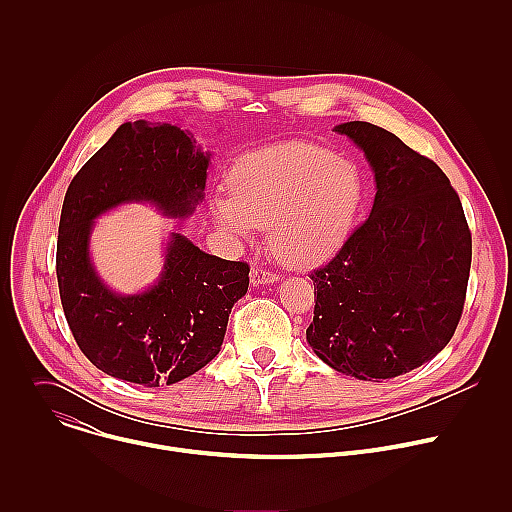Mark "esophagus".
I'll list each match as a JSON object with an SVG mask.
<instances>
[{
	"label": "esophagus",
	"mask_w": 512,
	"mask_h": 512,
	"mask_svg": "<svg viewBox=\"0 0 512 512\" xmlns=\"http://www.w3.org/2000/svg\"><path fill=\"white\" fill-rule=\"evenodd\" d=\"M279 277L269 271V269H263V267H253L251 269V285L257 287V285H269V283H275Z\"/></svg>",
	"instance_id": "esophagus-1"
}]
</instances>
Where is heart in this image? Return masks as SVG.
I'll return each instance as SVG.
<instances>
[{
    "instance_id": "b5f03b06",
    "label": "heart",
    "mask_w": 512,
    "mask_h": 512,
    "mask_svg": "<svg viewBox=\"0 0 512 512\" xmlns=\"http://www.w3.org/2000/svg\"><path fill=\"white\" fill-rule=\"evenodd\" d=\"M360 166L314 143H279L243 156L229 172V192L210 210L225 233L251 239L269 227L275 255L294 267H314L348 241L364 200Z\"/></svg>"
}]
</instances>
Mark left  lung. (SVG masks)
Instances as JSON below:
<instances>
[{
    "label": "left lung",
    "mask_w": 512,
    "mask_h": 512,
    "mask_svg": "<svg viewBox=\"0 0 512 512\" xmlns=\"http://www.w3.org/2000/svg\"><path fill=\"white\" fill-rule=\"evenodd\" d=\"M364 152L377 184L371 214L310 277L306 340L328 367L393 379L442 352L466 300L472 235L442 168L367 121L334 127Z\"/></svg>",
    "instance_id": "obj_1"
}]
</instances>
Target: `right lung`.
Segmentation results:
<instances>
[{"instance_id":"obj_1","label":"right lung","mask_w":512,"mask_h":512,"mask_svg":"<svg viewBox=\"0 0 512 512\" xmlns=\"http://www.w3.org/2000/svg\"><path fill=\"white\" fill-rule=\"evenodd\" d=\"M210 152L178 125L127 121L72 178L58 225L56 277L62 310L83 354L115 379L174 385L218 354L231 308L247 294L249 265L170 233L152 287L117 294L91 259L95 221L131 202L186 218L204 198Z\"/></svg>"}]
</instances>
